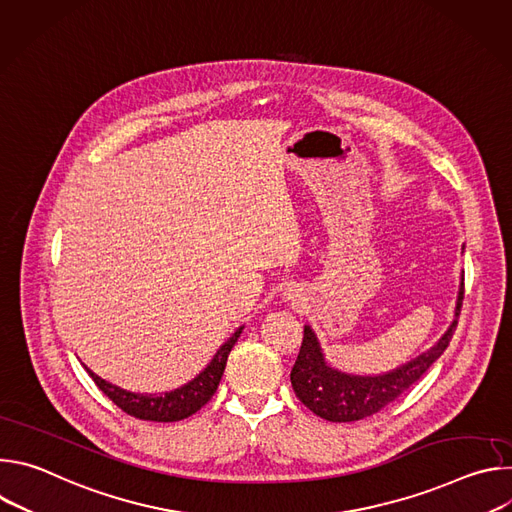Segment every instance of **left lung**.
<instances>
[{"label": "left lung", "mask_w": 512, "mask_h": 512, "mask_svg": "<svg viewBox=\"0 0 512 512\" xmlns=\"http://www.w3.org/2000/svg\"><path fill=\"white\" fill-rule=\"evenodd\" d=\"M462 302L464 283L458 296L456 320L444 334V338L431 350L417 356L413 362L405 364V367L381 377H350L330 369L322 358L314 332L310 330V326H306L300 354L289 375L291 387H294L298 399L322 419L356 421L362 417H369L391 405L403 393H407L429 371L431 364L444 354L456 332Z\"/></svg>", "instance_id": "1"}]
</instances>
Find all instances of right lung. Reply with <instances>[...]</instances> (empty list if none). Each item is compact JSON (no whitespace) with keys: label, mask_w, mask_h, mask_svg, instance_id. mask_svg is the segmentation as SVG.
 <instances>
[{"label":"right lung","mask_w":512,"mask_h":512,"mask_svg":"<svg viewBox=\"0 0 512 512\" xmlns=\"http://www.w3.org/2000/svg\"><path fill=\"white\" fill-rule=\"evenodd\" d=\"M239 328L223 346L214 354V358L210 360L208 367L188 385L164 393V395H139V393H129L125 389H119L107 381H103L101 377H97L95 373H91L87 369V373L91 375V379L95 381V385L119 407L123 409L127 415H133L137 419H145V421H180L190 417L192 413H196L200 407H204L212 395L218 389V383H221V377L225 373L227 367V358L231 348L235 346L237 338L241 336Z\"/></svg>","instance_id":"1"}]
</instances>
